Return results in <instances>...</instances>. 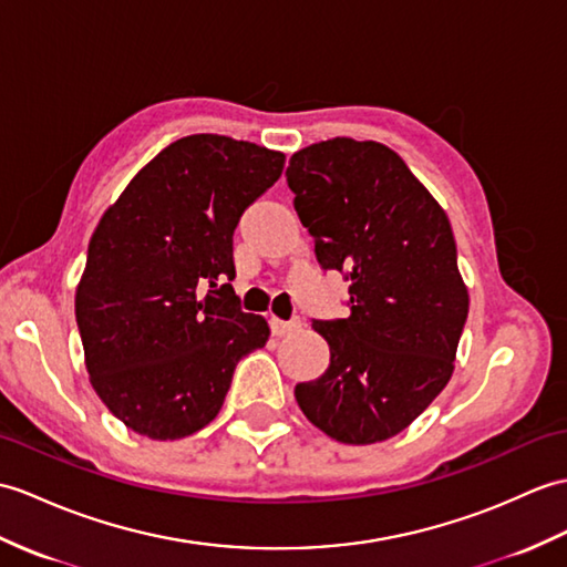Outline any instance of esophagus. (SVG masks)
<instances>
[{
	"mask_svg": "<svg viewBox=\"0 0 567 567\" xmlns=\"http://www.w3.org/2000/svg\"><path fill=\"white\" fill-rule=\"evenodd\" d=\"M301 328V321L299 319H292V321H280V319H270V331L275 338H282V336H289L295 333Z\"/></svg>",
	"mask_w": 567,
	"mask_h": 567,
	"instance_id": "1",
	"label": "esophagus"
}]
</instances>
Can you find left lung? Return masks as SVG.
I'll return each instance as SVG.
<instances>
[{
  "label": "left lung",
  "mask_w": 567,
  "mask_h": 567,
  "mask_svg": "<svg viewBox=\"0 0 567 567\" xmlns=\"http://www.w3.org/2000/svg\"><path fill=\"white\" fill-rule=\"evenodd\" d=\"M287 186L323 270L346 272L348 319L313 321L328 370L295 386L311 423L343 444L384 442L437 399L468 316L452 224L401 156L333 137L292 154Z\"/></svg>",
  "instance_id": "obj_1"
}]
</instances>
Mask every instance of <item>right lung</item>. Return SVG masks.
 I'll return each mask as SVG.
<instances>
[{
	"label": "right lung",
	"instance_id": "right-lung-1",
	"mask_svg": "<svg viewBox=\"0 0 567 567\" xmlns=\"http://www.w3.org/2000/svg\"><path fill=\"white\" fill-rule=\"evenodd\" d=\"M285 154L224 135L168 144L105 209L74 313L91 386L130 430L181 440L217 417L262 316L236 307L231 236Z\"/></svg>",
	"mask_w": 567,
	"mask_h": 567
}]
</instances>
